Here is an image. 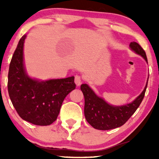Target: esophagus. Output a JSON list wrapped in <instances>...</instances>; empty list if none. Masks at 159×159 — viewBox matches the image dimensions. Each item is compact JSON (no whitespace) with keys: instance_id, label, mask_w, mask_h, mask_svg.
Returning a JSON list of instances; mask_svg holds the SVG:
<instances>
[{"instance_id":"obj_1","label":"esophagus","mask_w":159,"mask_h":159,"mask_svg":"<svg viewBox=\"0 0 159 159\" xmlns=\"http://www.w3.org/2000/svg\"><path fill=\"white\" fill-rule=\"evenodd\" d=\"M75 82L77 86H80L82 84V77L80 75H75Z\"/></svg>"}]
</instances>
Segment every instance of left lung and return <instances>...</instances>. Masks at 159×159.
Listing matches in <instances>:
<instances>
[{
	"label": "left lung",
	"instance_id": "1",
	"mask_svg": "<svg viewBox=\"0 0 159 159\" xmlns=\"http://www.w3.org/2000/svg\"><path fill=\"white\" fill-rule=\"evenodd\" d=\"M129 46L148 62L146 53L138 43L132 42ZM147 85L148 83L142 93L131 103L114 106L97 96L88 84H82L80 89L84 97V112L87 121L95 129L100 130L112 129L125 125L140 106L145 96Z\"/></svg>",
	"mask_w": 159,
	"mask_h": 159
}]
</instances>
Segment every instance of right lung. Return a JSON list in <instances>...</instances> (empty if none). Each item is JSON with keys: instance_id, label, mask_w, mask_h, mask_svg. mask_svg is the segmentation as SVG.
<instances>
[{"instance_id": "add662e5", "label": "right lung", "mask_w": 159, "mask_h": 159, "mask_svg": "<svg viewBox=\"0 0 159 159\" xmlns=\"http://www.w3.org/2000/svg\"><path fill=\"white\" fill-rule=\"evenodd\" d=\"M25 38L24 35L20 39L11 61L8 95L21 119L35 125H50L57 119L65 98L76 88L75 77L48 81L30 78L23 64Z\"/></svg>"}]
</instances>
